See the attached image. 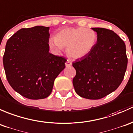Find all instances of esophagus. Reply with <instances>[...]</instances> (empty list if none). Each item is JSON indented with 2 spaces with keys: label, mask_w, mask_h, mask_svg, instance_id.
<instances>
[{
  "label": "esophagus",
  "mask_w": 133,
  "mask_h": 133,
  "mask_svg": "<svg viewBox=\"0 0 133 133\" xmlns=\"http://www.w3.org/2000/svg\"><path fill=\"white\" fill-rule=\"evenodd\" d=\"M65 65H66V67L70 66L71 65H72V63H71V61H69V60H67L66 62L65 63Z\"/></svg>",
  "instance_id": "1"
}]
</instances>
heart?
<instances>
[{"instance_id": "heart-1", "label": "heart", "mask_w": 133, "mask_h": 133, "mask_svg": "<svg viewBox=\"0 0 133 133\" xmlns=\"http://www.w3.org/2000/svg\"><path fill=\"white\" fill-rule=\"evenodd\" d=\"M97 35L91 29L84 27H65L50 39L49 45L52 50L59 53L66 49L68 55L73 59H79L87 56L95 44Z\"/></svg>"}]
</instances>
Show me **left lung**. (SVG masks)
Wrapping results in <instances>:
<instances>
[{
	"label": "left lung",
	"mask_w": 133,
	"mask_h": 133,
	"mask_svg": "<svg viewBox=\"0 0 133 133\" xmlns=\"http://www.w3.org/2000/svg\"><path fill=\"white\" fill-rule=\"evenodd\" d=\"M97 32L96 44L83 58L72 63L76 70L73 79L75 91L88 99H100L118 88L128 66L124 41L113 31L91 28Z\"/></svg>",
	"instance_id": "8db88e82"
}]
</instances>
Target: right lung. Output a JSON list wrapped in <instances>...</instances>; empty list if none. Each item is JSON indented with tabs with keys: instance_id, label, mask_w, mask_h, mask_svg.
Returning <instances> with one entry per match:
<instances>
[{
	"instance_id": "add662e5",
	"label": "right lung",
	"mask_w": 133,
	"mask_h": 133,
	"mask_svg": "<svg viewBox=\"0 0 133 133\" xmlns=\"http://www.w3.org/2000/svg\"><path fill=\"white\" fill-rule=\"evenodd\" d=\"M49 27L21 29L6 43L3 64L13 90L29 99L51 94L54 82L65 68L66 59L49 52Z\"/></svg>"
}]
</instances>
